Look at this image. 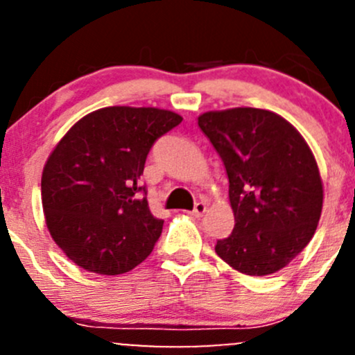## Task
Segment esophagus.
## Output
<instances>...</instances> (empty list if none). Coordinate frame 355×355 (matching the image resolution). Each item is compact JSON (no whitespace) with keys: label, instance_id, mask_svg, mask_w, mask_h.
I'll list each match as a JSON object with an SVG mask.
<instances>
[{"label":"esophagus","instance_id":"esophagus-1","mask_svg":"<svg viewBox=\"0 0 355 355\" xmlns=\"http://www.w3.org/2000/svg\"><path fill=\"white\" fill-rule=\"evenodd\" d=\"M206 202H197L196 206H193V211H192V216L193 218H202L204 212H206Z\"/></svg>","mask_w":355,"mask_h":355}]
</instances>
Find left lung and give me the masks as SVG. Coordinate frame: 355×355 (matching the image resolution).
Masks as SVG:
<instances>
[{
	"label": "left lung",
	"instance_id": "obj_1",
	"mask_svg": "<svg viewBox=\"0 0 355 355\" xmlns=\"http://www.w3.org/2000/svg\"><path fill=\"white\" fill-rule=\"evenodd\" d=\"M199 128L225 163L234 212L216 253L246 275L281 270L309 243L322 214L311 149L281 115L252 107L206 112Z\"/></svg>",
	"mask_w": 355,
	"mask_h": 355
}]
</instances>
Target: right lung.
I'll return each instance as SVG.
<instances>
[{
  "label": "right lung",
  "instance_id": "1",
  "mask_svg": "<svg viewBox=\"0 0 355 355\" xmlns=\"http://www.w3.org/2000/svg\"><path fill=\"white\" fill-rule=\"evenodd\" d=\"M182 117L153 107H107L68 130L42 171V207L52 240L88 272L117 275L153 252L163 219L139 184L149 149Z\"/></svg>",
  "mask_w": 355,
  "mask_h": 355
}]
</instances>
